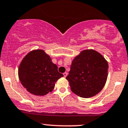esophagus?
<instances>
[{"label":"esophagus","instance_id":"34e87169","mask_svg":"<svg viewBox=\"0 0 128 128\" xmlns=\"http://www.w3.org/2000/svg\"><path fill=\"white\" fill-rule=\"evenodd\" d=\"M63 75H64V76L66 78V77L67 76V72L64 73V74H63Z\"/></svg>","mask_w":128,"mask_h":128}]
</instances>
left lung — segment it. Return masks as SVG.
Masks as SVG:
<instances>
[{
  "mask_svg": "<svg viewBox=\"0 0 128 128\" xmlns=\"http://www.w3.org/2000/svg\"><path fill=\"white\" fill-rule=\"evenodd\" d=\"M108 68V61L96 50L81 51L73 60L66 77L72 92L85 98L96 95L106 84Z\"/></svg>",
  "mask_w": 128,
  "mask_h": 128,
  "instance_id": "8db88e82",
  "label": "left lung"
}]
</instances>
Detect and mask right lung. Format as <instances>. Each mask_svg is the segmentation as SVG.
<instances>
[{"instance_id": "right-lung-1", "label": "right lung", "mask_w": 128, "mask_h": 128, "mask_svg": "<svg viewBox=\"0 0 128 128\" xmlns=\"http://www.w3.org/2000/svg\"><path fill=\"white\" fill-rule=\"evenodd\" d=\"M18 76L26 90L36 96L52 92L57 80L64 76L50 56L41 49L32 50L25 56L19 64Z\"/></svg>"}]
</instances>
